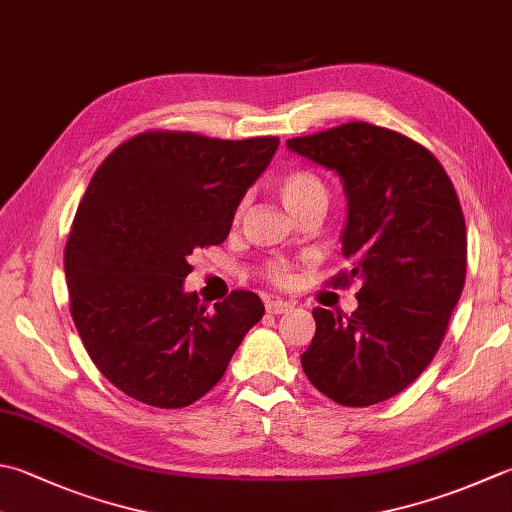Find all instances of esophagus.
I'll use <instances>...</instances> for the list:
<instances>
[{"instance_id":"34e87169","label":"esophagus","mask_w":512,"mask_h":512,"mask_svg":"<svg viewBox=\"0 0 512 512\" xmlns=\"http://www.w3.org/2000/svg\"><path fill=\"white\" fill-rule=\"evenodd\" d=\"M293 308L290 302H282V299H273V302H266V310L270 315H284L288 310Z\"/></svg>"}]
</instances>
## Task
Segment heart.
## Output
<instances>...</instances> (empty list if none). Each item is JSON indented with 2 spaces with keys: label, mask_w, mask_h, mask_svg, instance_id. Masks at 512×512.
<instances>
[{
  "label": "heart",
  "mask_w": 512,
  "mask_h": 512,
  "mask_svg": "<svg viewBox=\"0 0 512 512\" xmlns=\"http://www.w3.org/2000/svg\"><path fill=\"white\" fill-rule=\"evenodd\" d=\"M277 193L282 197L284 206L297 219L310 213V210H326L328 206V188L315 173L304 168L288 170L277 179ZM268 277L277 284L290 282V268L284 262H273L268 266Z\"/></svg>",
  "instance_id": "obj_1"
}]
</instances>
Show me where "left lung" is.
<instances>
[{
    "instance_id": "obj_1",
    "label": "left lung",
    "mask_w": 512,
    "mask_h": 512,
    "mask_svg": "<svg viewBox=\"0 0 512 512\" xmlns=\"http://www.w3.org/2000/svg\"><path fill=\"white\" fill-rule=\"evenodd\" d=\"M286 146L342 179L353 268L333 282L362 284L350 317L313 310L302 368L337 404H379L424 373L446 335L466 279L462 206L435 155L395 130L350 122Z\"/></svg>"
}]
</instances>
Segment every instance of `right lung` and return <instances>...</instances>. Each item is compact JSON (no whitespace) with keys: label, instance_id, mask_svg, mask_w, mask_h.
I'll list each match as a JSON object with an SVG mask.
<instances>
[{"label":"right lung","instance_id":"right-lung-1","mask_svg":"<svg viewBox=\"0 0 512 512\" xmlns=\"http://www.w3.org/2000/svg\"><path fill=\"white\" fill-rule=\"evenodd\" d=\"M277 137L213 139L153 130L95 170L64 253L70 315L110 384L157 408H184L224 377L264 315L233 290L213 313L186 293L195 248L222 244Z\"/></svg>","mask_w":512,"mask_h":512}]
</instances>
